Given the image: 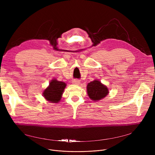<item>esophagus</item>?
<instances>
[{"label":"esophagus","mask_w":155,"mask_h":155,"mask_svg":"<svg viewBox=\"0 0 155 155\" xmlns=\"http://www.w3.org/2000/svg\"><path fill=\"white\" fill-rule=\"evenodd\" d=\"M73 84H76V85H79L80 84V82L78 80H73Z\"/></svg>","instance_id":"34e87169"}]
</instances>
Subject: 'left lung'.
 <instances>
[{"mask_svg":"<svg viewBox=\"0 0 155 155\" xmlns=\"http://www.w3.org/2000/svg\"><path fill=\"white\" fill-rule=\"evenodd\" d=\"M87 88L89 97L94 101L104 98L109 94L107 87L103 85L99 80H94L88 83Z\"/></svg>","mask_w":155,"mask_h":155,"instance_id":"obj_1","label":"left lung"}]
</instances>
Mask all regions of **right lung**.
I'll return each mask as SVG.
<instances>
[{
    "label": "right lung",
    "instance_id": "1",
    "mask_svg": "<svg viewBox=\"0 0 155 155\" xmlns=\"http://www.w3.org/2000/svg\"><path fill=\"white\" fill-rule=\"evenodd\" d=\"M65 87V83L55 79L52 80L50 85L44 91L43 96L47 101L51 103H58L61 98Z\"/></svg>",
    "mask_w": 155,
    "mask_h": 155
}]
</instances>
